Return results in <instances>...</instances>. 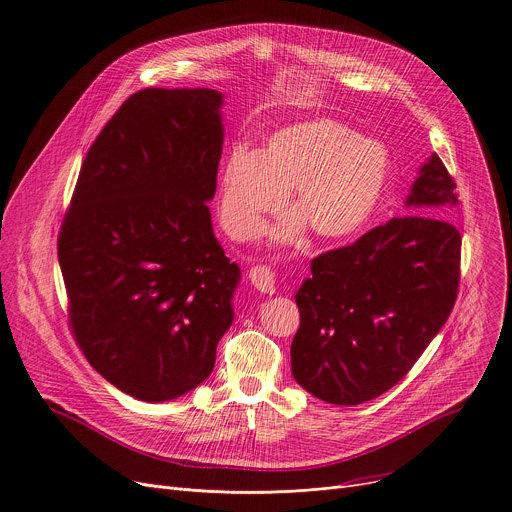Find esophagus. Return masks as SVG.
Listing matches in <instances>:
<instances>
[{
	"label": "esophagus",
	"instance_id": "34e87169",
	"mask_svg": "<svg viewBox=\"0 0 512 512\" xmlns=\"http://www.w3.org/2000/svg\"><path fill=\"white\" fill-rule=\"evenodd\" d=\"M249 279H251L253 287H255L257 291H261V293L273 295L275 289H277V287H275V275H273V271H271L269 267H261V265L251 267Z\"/></svg>",
	"mask_w": 512,
	"mask_h": 512
}]
</instances>
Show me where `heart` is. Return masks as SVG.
Listing matches in <instances>:
<instances>
[{
	"label": "heart",
	"mask_w": 512,
	"mask_h": 512,
	"mask_svg": "<svg viewBox=\"0 0 512 512\" xmlns=\"http://www.w3.org/2000/svg\"><path fill=\"white\" fill-rule=\"evenodd\" d=\"M390 183L384 144L350 126L317 118L277 130L263 152L235 146L223 166L219 219L237 241L261 233L293 193L299 211L271 231L273 243L297 241L305 223L321 241L358 235L378 213Z\"/></svg>",
	"instance_id": "obj_1"
}]
</instances>
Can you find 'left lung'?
<instances>
[{"label": "left lung", "mask_w": 512, "mask_h": 512, "mask_svg": "<svg viewBox=\"0 0 512 512\" xmlns=\"http://www.w3.org/2000/svg\"><path fill=\"white\" fill-rule=\"evenodd\" d=\"M438 154L418 168L392 219L311 261L295 293L299 329L291 374L311 396L337 406L374 400L396 386L446 323L460 281L458 207Z\"/></svg>", "instance_id": "left-lung-1"}]
</instances>
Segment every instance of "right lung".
<instances>
[{
    "instance_id": "1",
    "label": "right lung",
    "mask_w": 512,
    "mask_h": 512,
    "mask_svg": "<svg viewBox=\"0 0 512 512\" xmlns=\"http://www.w3.org/2000/svg\"><path fill=\"white\" fill-rule=\"evenodd\" d=\"M223 94L146 88L90 146L58 239L70 323L92 368L142 402L203 384L241 281L213 233Z\"/></svg>"
}]
</instances>
